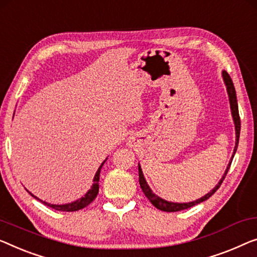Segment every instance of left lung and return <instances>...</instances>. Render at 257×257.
<instances>
[{
	"mask_svg": "<svg viewBox=\"0 0 257 257\" xmlns=\"http://www.w3.org/2000/svg\"><path fill=\"white\" fill-rule=\"evenodd\" d=\"M223 79L225 82V85H226V90H227V93H228V98H229V105H231V112H232V116H233V121H234V124H235V147H234V151H233V155H232V158H231V162L228 163V166L226 168V171H225V173L223 175V178L220 179V181L218 182V185L214 187V188L208 193L204 196L198 198L196 201H193V202H189V203H174V202H168L163 200V198H160L159 196H157L156 194L152 193V190L150 189V187L148 186L147 181H145L144 179V175H143V172H142V168L139 165V179H140V185H141V188L143 190V193L145 196L148 197V200L150 201L153 205L156 206L157 209L162 210V211H166V212H177V211H181V210H185V209H189L191 206L198 204V203H202L208 200L209 197H211L212 195L216 193L219 188L221 183H223L225 177H226L227 172L229 170V166H231L232 164V160H233V157L235 155V151L236 149H238V144H239V137H240V128H241V123H240V116H239V109H238V101H236V93H235V89H234V85H233V82L231 77H229V75L227 74L226 71H223Z\"/></svg>",
	"mask_w": 257,
	"mask_h": 257,
	"instance_id": "1",
	"label": "left lung"
}]
</instances>
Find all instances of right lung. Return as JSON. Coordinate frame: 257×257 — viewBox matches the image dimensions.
Here are the masks:
<instances>
[{"instance_id": "add662e5", "label": "right lung", "mask_w": 257, "mask_h": 257, "mask_svg": "<svg viewBox=\"0 0 257 257\" xmlns=\"http://www.w3.org/2000/svg\"><path fill=\"white\" fill-rule=\"evenodd\" d=\"M105 162H106V160H104V163H102L101 165H100V167L98 168L97 173H95L94 179H93V182L94 183H93V185H92L91 189L85 194V196L82 197V198H79V200H77V201L68 203V204H51V203H47V202H45V201L39 200V198H38L37 196H34L33 194H31V193L30 194L32 195L34 198H37V200H39L41 203H44L45 205H47V206H49V208H52V209H54V210H59V211H68V212L77 211V210H80V209L85 208V206L89 205L90 203L93 201L95 197H97L98 191H99V177H100V170H101L102 165H104V164H105Z\"/></svg>"}]
</instances>
